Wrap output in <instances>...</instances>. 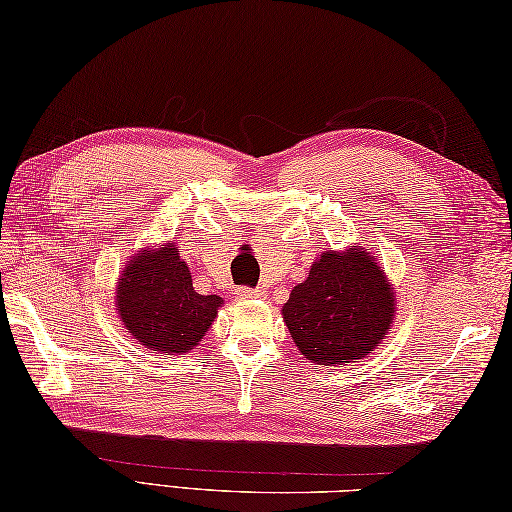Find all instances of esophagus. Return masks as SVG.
Instances as JSON below:
<instances>
[{"mask_svg": "<svg viewBox=\"0 0 512 512\" xmlns=\"http://www.w3.org/2000/svg\"><path fill=\"white\" fill-rule=\"evenodd\" d=\"M237 295L242 297V299H259V297H264V290H259V288H237Z\"/></svg>", "mask_w": 512, "mask_h": 512, "instance_id": "1", "label": "esophagus"}]
</instances>
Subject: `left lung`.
<instances>
[{
  "mask_svg": "<svg viewBox=\"0 0 512 512\" xmlns=\"http://www.w3.org/2000/svg\"><path fill=\"white\" fill-rule=\"evenodd\" d=\"M396 297L369 248L325 250L281 308L303 358L314 365L356 363L391 330Z\"/></svg>",
  "mask_w": 512,
  "mask_h": 512,
  "instance_id": "left-lung-1",
  "label": "left lung"
}]
</instances>
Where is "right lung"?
I'll return each mask as SVG.
<instances>
[{
    "instance_id": "1",
    "label": "right lung",
    "mask_w": 512,
    "mask_h": 512,
    "mask_svg": "<svg viewBox=\"0 0 512 512\" xmlns=\"http://www.w3.org/2000/svg\"><path fill=\"white\" fill-rule=\"evenodd\" d=\"M222 303V297L193 290L191 270L176 244L140 250L116 286V310L125 330L158 354L195 350Z\"/></svg>"
}]
</instances>
